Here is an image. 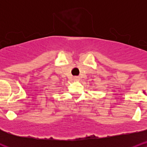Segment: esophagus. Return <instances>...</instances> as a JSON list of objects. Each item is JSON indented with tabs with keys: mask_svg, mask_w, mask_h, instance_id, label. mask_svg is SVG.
<instances>
[{
	"mask_svg": "<svg viewBox=\"0 0 147 147\" xmlns=\"http://www.w3.org/2000/svg\"><path fill=\"white\" fill-rule=\"evenodd\" d=\"M79 79H80V78H79V77H77H77H73V79L75 81H78V80H79Z\"/></svg>",
	"mask_w": 147,
	"mask_h": 147,
	"instance_id": "1",
	"label": "esophagus"
}]
</instances>
